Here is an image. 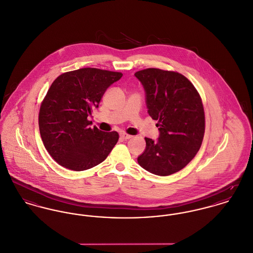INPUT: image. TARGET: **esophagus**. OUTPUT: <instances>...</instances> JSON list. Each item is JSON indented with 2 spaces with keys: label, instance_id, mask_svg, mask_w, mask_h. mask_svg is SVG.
Returning a JSON list of instances; mask_svg holds the SVG:
<instances>
[{
  "label": "esophagus",
  "instance_id": "obj_1",
  "mask_svg": "<svg viewBox=\"0 0 253 253\" xmlns=\"http://www.w3.org/2000/svg\"><path fill=\"white\" fill-rule=\"evenodd\" d=\"M120 136L123 138V139H125V140H128V139L132 138V135H129V134L126 133V132H122V133H120Z\"/></svg>",
  "mask_w": 253,
  "mask_h": 253
}]
</instances>
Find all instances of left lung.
I'll use <instances>...</instances> for the list:
<instances>
[{
  "instance_id": "obj_1",
  "label": "left lung",
  "mask_w": 253,
  "mask_h": 253,
  "mask_svg": "<svg viewBox=\"0 0 253 253\" xmlns=\"http://www.w3.org/2000/svg\"><path fill=\"white\" fill-rule=\"evenodd\" d=\"M146 91L150 116L158 121V141L145 138L137 159L145 170L169 176L185 167L199 151L205 133V112L193 84L177 71L146 69L134 74Z\"/></svg>"
}]
</instances>
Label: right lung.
I'll return each mask as SVG.
<instances>
[{
    "instance_id": "add662e5",
    "label": "right lung",
    "mask_w": 253,
    "mask_h": 253,
    "mask_svg": "<svg viewBox=\"0 0 253 253\" xmlns=\"http://www.w3.org/2000/svg\"><path fill=\"white\" fill-rule=\"evenodd\" d=\"M122 76V72L84 68L62 73L53 81L41 104L39 126L47 152L60 165L83 171L110 154L119 133L91 128L88 116Z\"/></svg>"
}]
</instances>
